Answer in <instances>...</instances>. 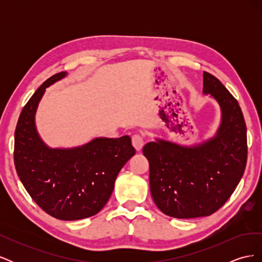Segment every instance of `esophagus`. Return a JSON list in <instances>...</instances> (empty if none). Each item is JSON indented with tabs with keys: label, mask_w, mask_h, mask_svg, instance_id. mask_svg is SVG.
Segmentation results:
<instances>
[{
	"label": "esophagus",
	"mask_w": 262,
	"mask_h": 262,
	"mask_svg": "<svg viewBox=\"0 0 262 262\" xmlns=\"http://www.w3.org/2000/svg\"><path fill=\"white\" fill-rule=\"evenodd\" d=\"M132 144H133L134 148H136L139 152V150H141L142 147H143V145H144V140H143V138H142V136H140V134H134V136L132 137Z\"/></svg>",
	"instance_id": "obj_1"
}]
</instances>
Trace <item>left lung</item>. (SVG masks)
<instances>
[{"instance_id": "8db88e82", "label": "left lung", "mask_w": 262, "mask_h": 262, "mask_svg": "<svg viewBox=\"0 0 262 262\" xmlns=\"http://www.w3.org/2000/svg\"><path fill=\"white\" fill-rule=\"evenodd\" d=\"M202 92L221 112L212 137L190 145L155 138L143 147L150 194L171 217L194 219L217 211L239 184L247 163V129L238 102L208 72H203Z\"/></svg>"}]
</instances>
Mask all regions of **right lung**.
<instances>
[{
  "label": "right lung",
  "mask_w": 262,
  "mask_h": 262,
  "mask_svg": "<svg viewBox=\"0 0 262 262\" xmlns=\"http://www.w3.org/2000/svg\"><path fill=\"white\" fill-rule=\"evenodd\" d=\"M68 75L48 78L21 110L14 162L21 184L49 215L62 221L97 214L108 202L119 171L136 154L131 138H95L74 147H50L39 136L36 113L46 89Z\"/></svg>",
  "instance_id": "1"
}]
</instances>
